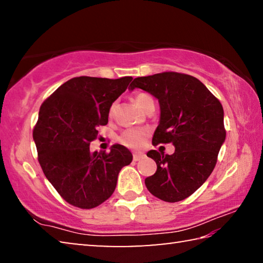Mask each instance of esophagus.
Returning a JSON list of instances; mask_svg holds the SVG:
<instances>
[{
	"label": "esophagus",
	"mask_w": 263,
	"mask_h": 263,
	"mask_svg": "<svg viewBox=\"0 0 263 263\" xmlns=\"http://www.w3.org/2000/svg\"><path fill=\"white\" fill-rule=\"evenodd\" d=\"M144 157H145V154H142V153H135L133 154V161H139V160Z\"/></svg>",
	"instance_id": "1"
}]
</instances>
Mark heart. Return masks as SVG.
Masks as SVG:
<instances>
[{"label":"heart","instance_id":"1","mask_svg":"<svg viewBox=\"0 0 263 263\" xmlns=\"http://www.w3.org/2000/svg\"><path fill=\"white\" fill-rule=\"evenodd\" d=\"M151 102H154L152 97L147 94H144V92H140L136 96V103L140 106V108L144 110L146 106H147L148 103ZM116 108H117V102H114L112 104L110 105L109 109V116L112 117ZM149 132L147 128H141V127H131V128H126L124 130L121 136H119L118 140L122 145L126 146L128 148H139L144 144V141L146 140V138L148 137Z\"/></svg>","mask_w":263,"mask_h":263}]
</instances>
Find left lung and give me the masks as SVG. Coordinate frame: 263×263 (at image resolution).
Listing matches in <instances>:
<instances>
[{
	"instance_id": "8db88e82",
	"label": "left lung",
	"mask_w": 263,
	"mask_h": 263,
	"mask_svg": "<svg viewBox=\"0 0 263 263\" xmlns=\"http://www.w3.org/2000/svg\"><path fill=\"white\" fill-rule=\"evenodd\" d=\"M135 88L159 100L161 115L152 144L175 146L171 155L155 149L147 153L157 162V172L145 184L164 202L183 201L206 181L216 166L226 137L222 105L198 79L188 74L163 72L137 78L128 87Z\"/></svg>"
}]
</instances>
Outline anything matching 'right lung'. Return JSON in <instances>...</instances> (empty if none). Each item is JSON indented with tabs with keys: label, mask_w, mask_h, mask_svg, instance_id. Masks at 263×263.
<instances>
[{
	"label": "right lung",
	"mask_w": 263,
	"mask_h": 263,
	"mask_svg": "<svg viewBox=\"0 0 263 263\" xmlns=\"http://www.w3.org/2000/svg\"><path fill=\"white\" fill-rule=\"evenodd\" d=\"M131 77L68 80L43 102L33 128L38 161L46 179L70 205L92 209L114 194L118 174L132 161L123 145L91 153L89 145L108 124L110 105Z\"/></svg>",
	"instance_id": "add662e5"
}]
</instances>
